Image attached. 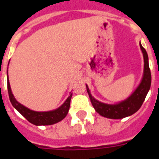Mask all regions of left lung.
Here are the masks:
<instances>
[{"instance_id":"1","label":"left lung","mask_w":159,"mask_h":159,"mask_svg":"<svg viewBox=\"0 0 159 159\" xmlns=\"http://www.w3.org/2000/svg\"><path fill=\"white\" fill-rule=\"evenodd\" d=\"M140 45V48L143 54L144 60V72L142 82L135 90V92L125 101L116 105H109L102 103L96 100L92 97L90 90L87 85V92L89 95L90 100L92 106L95 108L97 113L101 116L110 119H122L127 116H129L135 113L140 108L143 102L145 100V97L148 94V92L150 89L151 86V72L148 66V57L147 52L143 46Z\"/></svg>"}]
</instances>
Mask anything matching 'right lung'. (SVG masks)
<instances>
[{"mask_svg":"<svg viewBox=\"0 0 159 159\" xmlns=\"http://www.w3.org/2000/svg\"><path fill=\"white\" fill-rule=\"evenodd\" d=\"M7 89H8L9 97L11 104L13 106L25 117V118L30 123L35 125H49L57 123L65 118V116L67 115L68 110L70 107V102L72 98V94L71 93L68 98L66 100V102L60 106L57 110L52 111H47V112H37V111H31L30 109L26 108L25 106H22L20 103H19L14 97L12 92H11V87L9 80L7 81Z\"/></svg>","mask_w":159,"mask_h":159,"instance_id":"1","label":"right lung"}]
</instances>
